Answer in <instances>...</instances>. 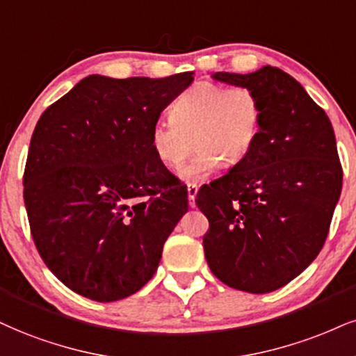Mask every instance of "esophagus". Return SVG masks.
<instances>
[{
    "label": "esophagus",
    "instance_id": "esophagus-1",
    "mask_svg": "<svg viewBox=\"0 0 356 356\" xmlns=\"http://www.w3.org/2000/svg\"><path fill=\"white\" fill-rule=\"evenodd\" d=\"M188 203H190L191 208H195V198H196V193H198V186L195 183H188Z\"/></svg>",
    "mask_w": 356,
    "mask_h": 356
}]
</instances>
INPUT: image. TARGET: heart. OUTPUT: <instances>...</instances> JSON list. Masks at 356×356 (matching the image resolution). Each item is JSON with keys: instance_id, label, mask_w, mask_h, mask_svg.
I'll return each mask as SVG.
<instances>
[{"instance_id": "1", "label": "heart", "mask_w": 356, "mask_h": 356, "mask_svg": "<svg viewBox=\"0 0 356 356\" xmlns=\"http://www.w3.org/2000/svg\"><path fill=\"white\" fill-rule=\"evenodd\" d=\"M262 118V100L251 87L201 81L175 100L171 118L153 124L152 148L161 165L177 170L195 143V156L181 175L201 179L222 160L227 166L244 160L257 142Z\"/></svg>"}]
</instances>
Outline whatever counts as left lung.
I'll return each mask as SVG.
<instances>
[{"label": "left lung", "instance_id": "left-lung-1", "mask_svg": "<svg viewBox=\"0 0 356 356\" xmlns=\"http://www.w3.org/2000/svg\"><path fill=\"white\" fill-rule=\"evenodd\" d=\"M213 77L256 90L264 118L249 155L196 195L209 221L204 256L229 287L272 292L325 244L343 178L335 134L325 111L277 67Z\"/></svg>", "mask_w": 356, "mask_h": 356}]
</instances>
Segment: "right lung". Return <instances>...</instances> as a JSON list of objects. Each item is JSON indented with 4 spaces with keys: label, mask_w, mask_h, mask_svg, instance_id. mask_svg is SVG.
Instances as JSON below:
<instances>
[{
    "label": "right lung",
    "mask_w": 356,
    "mask_h": 356,
    "mask_svg": "<svg viewBox=\"0 0 356 356\" xmlns=\"http://www.w3.org/2000/svg\"><path fill=\"white\" fill-rule=\"evenodd\" d=\"M193 74L89 76L38 120L23 177L31 236L52 274L87 299L140 291L188 211L150 130Z\"/></svg>",
    "instance_id": "add662e5"
}]
</instances>
